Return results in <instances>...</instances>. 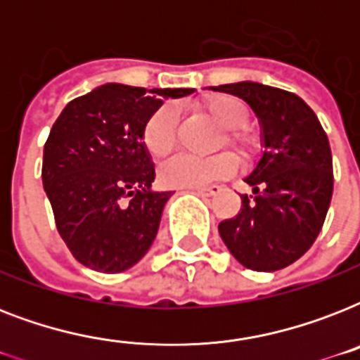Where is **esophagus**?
Instances as JSON below:
<instances>
[{
    "mask_svg": "<svg viewBox=\"0 0 360 360\" xmlns=\"http://www.w3.org/2000/svg\"><path fill=\"white\" fill-rule=\"evenodd\" d=\"M194 191L198 192V194H202V196H217L220 191H222V186L219 185H211V186H198V188H194Z\"/></svg>",
    "mask_w": 360,
    "mask_h": 360,
    "instance_id": "1",
    "label": "esophagus"
}]
</instances>
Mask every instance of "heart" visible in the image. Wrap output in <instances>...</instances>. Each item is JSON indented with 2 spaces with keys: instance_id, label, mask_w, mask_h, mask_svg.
I'll list each match as a JSON object with an SVG mask.
<instances>
[{
  "instance_id": "obj_1",
  "label": "heart",
  "mask_w": 360,
  "mask_h": 360,
  "mask_svg": "<svg viewBox=\"0 0 360 360\" xmlns=\"http://www.w3.org/2000/svg\"><path fill=\"white\" fill-rule=\"evenodd\" d=\"M217 123L226 129L222 146L228 143L236 149L243 160L254 157L257 151V138L252 130L246 129L248 112L239 98L231 95H211L200 103ZM179 115L172 104H164L146 120L141 127V141L147 153L155 158L166 157L177 143ZM237 158L231 153H217L213 157H196V155H175L160 166V181L172 188H198L214 181L228 179L236 174Z\"/></svg>"
}]
</instances>
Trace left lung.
<instances>
[{"label": "left lung", "instance_id": "obj_1", "mask_svg": "<svg viewBox=\"0 0 360 360\" xmlns=\"http://www.w3.org/2000/svg\"><path fill=\"white\" fill-rule=\"evenodd\" d=\"M250 104L262 121L265 153L246 183L240 211L222 220L228 250L252 271H278L297 262L323 228L333 198V155L323 127L297 95L256 82L213 87Z\"/></svg>", "mask_w": 360, "mask_h": 360}]
</instances>
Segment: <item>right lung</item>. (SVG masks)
Listing matches in <instances>:
<instances>
[{
  "mask_svg": "<svg viewBox=\"0 0 360 360\" xmlns=\"http://www.w3.org/2000/svg\"><path fill=\"white\" fill-rule=\"evenodd\" d=\"M192 89L106 84L70 101L44 143L42 185L59 236L82 265L121 273L146 256L172 192H153L141 127L162 97Z\"/></svg>",
  "mask_w": 360,
  "mask_h": 360,
  "instance_id": "right-lung-1",
  "label": "right lung"
}]
</instances>
